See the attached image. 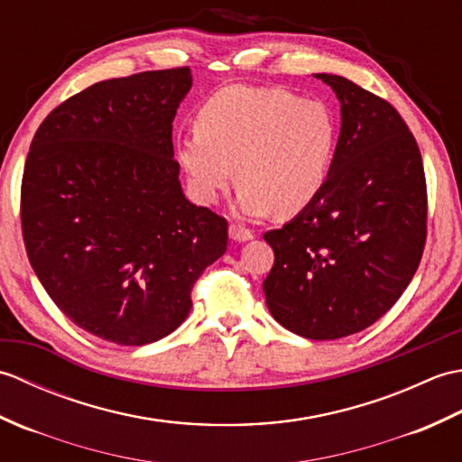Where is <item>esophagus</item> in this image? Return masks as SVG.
<instances>
[{"mask_svg":"<svg viewBox=\"0 0 462 462\" xmlns=\"http://www.w3.org/2000/svg\"><path fill=\"white\" fill-rule=\"evenodd\" d=\"M230 238L234 242H248V240L254 238V234L248 228H244V226H240V224H232L230 226Z\"/></svg>","mask_w":462,"mask_h":462,"instance_id":"34e87169","label":"esophagus"}]
</instances>
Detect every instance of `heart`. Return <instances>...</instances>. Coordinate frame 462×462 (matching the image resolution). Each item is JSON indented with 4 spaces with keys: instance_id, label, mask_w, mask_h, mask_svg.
<instances>
[{
    "instance_id": "heart-1",
    "label": "heart",
    "mask_w": 462,
    "mask_h": 462,
    "mask_svg": "<svg viewBox=\"0 0 462 462\" xmlns=\"http://www.w3.org/2000/svg\"><path fill=\"white\" fill-rule=\"evenodd\" d=\"M336 146L337 121L326 103L236 85L200 106L196 131L176 141V159L202 204L218 200L236 176L244 214L291 216L323 190Z\"/></svg>"
}]
</instances>
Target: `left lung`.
<instances>
[{"mask_svg": "<svg viewBox=\"0 0 462 462\" xmlns=\"http://www.w3.org/2000/svg\"><path fill=\"white\" fill-rule=\"evenodd\" d=\"M341 103V131L319 196L263 234L273 266L263 293L273 319L308 339H339L395 306L427 240L419 144L395 106L339 75L318 73Z\"/></svg>", "mask_w": 462, "mask_h": 462, "instance_id": "left-lung-1", "label": "left lung"}]
</instances>
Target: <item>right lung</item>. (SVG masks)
<instances>
[{"mask_svg":"<svg viewBox=\"0 0 462 462\" xmlns=\"http://www.w3.org/2000/svg\"><path fill=\"white\" fill-rule=\"evenodd\" d=\"M189 67L87 87L45 116L22 180L29 263L75 326L144 346L186 319L228 222L184 199L172 121Z\"/></svg>","mask_w":462,"mask_h":462,"instance_id":"obj_1","label":"right lung"}]
</instances>
